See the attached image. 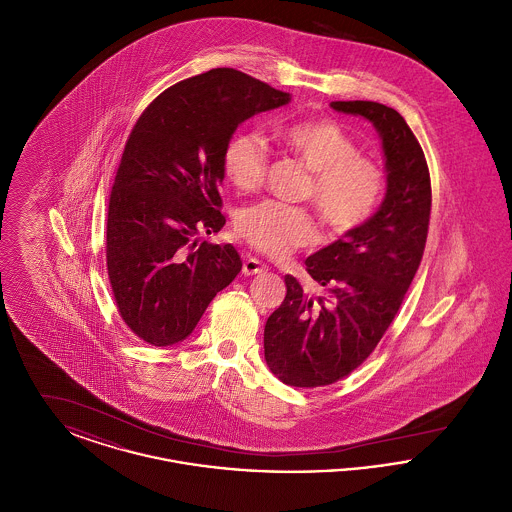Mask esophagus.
<instances>
[{
	"instance_id": "1",
	"label": "esophagus",
	"mask_w": 512,
	"mask_h": 512,
	"mask_svg": "<svg viewBox=\"0 0 512 512\" xmlns=\"http://www.w3.org/2000/svg\"><path fill=\"white\" fill-rule=\"evenodd\" d=\"M242 272L245 276H253V274H263L267 272V265L261 263L259 259H253V257H247L242 265Z\"/></svg>"
}]
</instances>
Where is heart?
<instances>
[{
    "instance_id": "b5f03b06",
    "label": "heart",
    "mask_w": 512,
    "mask_h": 512,
    "mask_svg": "<svg viewBox=\"0 0 512 512\" xmlns=\"http://www.w3.org/2000/svg\"><path fill=\"white\" fill-rule=\"evenodd\" d=\"M278 140L313 172L305 195L313 199L320 217L334 232H349L374 213L384 194V174L376 163L359 155V146L338 122H292L278 130ZM267 163V146L253 132L236 134L222 153L226 180L245 194L261 188ZM236 230L247 244L270 257H284L317 240L311 213L280 201H263L245 209Z\"/></svg>"
}]
</instances>
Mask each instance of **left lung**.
I'll list each match as a JSON object with an SVG mask.
<instances>
[{
    "label": "left lung",
    "instance_id": "obj_1",
    "mask_svg": "<svg viewBox=\"0 0 512 512\" xmlns=\"http://www.w3.org/2000/svg\"><path fill=\"white\" fill-rule=\"evenodd\" d=\"M330 107L376 128L386 195L370 219L305 259L324 293L303 290L290 274L284 278L286 297L265 324V361L295 388L334 384L374 351L413 282L430 224V172L405 119L376 101Z\"/></svg>",
    "mask_w": 512,
    "mask_h": 512
}]
</instances>
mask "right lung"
Returning a JSON list of instances; mask_svg holds the SVG:
<instances>
[{
    "instance_id": "obj_1",
    "label": "right lung",
    "mask_w": 512,
    "mask_h": 512,
    "mask_svg": "<svg viewBox=\"0 0 512 512\" xmlns=\"http://www.w3.org/2000/svg\"><path fill=\"white\" fill-rule=\"evenodd\" d=\"M292 101L234 69H213L165 90L130 132L109 199L107 272L119 313L142 340L169 347L242 270L219 232L222 153L253 115Z\"/></svg>"
}]
</instances>
